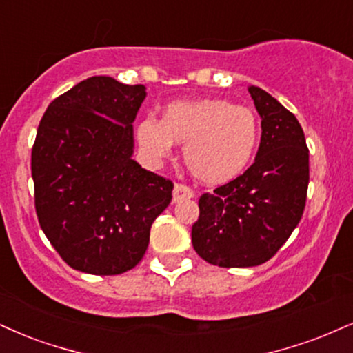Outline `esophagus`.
<instances>
[{"instance_id": "esophagus-1", "label": "esophagus", "mask_w": 353, "mask_h": 353, "mask_svg": "<svg viewBox=\"0 0 353 353\" xmlns=\"http://www.w3.org/2000/svg\"><path fill=\"white\" fill-rule=\"evenodd\" d=\"M194 196L193 188H190L188 185L183 183H176L175 188H173V203H180L183 199H190Z\"/></svg>"}]
</instances>
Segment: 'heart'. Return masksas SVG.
Wrapping results in <instances>:
<instances>
[{"mask_svg": "<svg viewBox=\"0 0 353 353\" xmlns=\"http://www.w3.org/2000/svg\"><path fill=\"white\" fill-rule=\"evenodd\" d=\"M136 137L142 150L157 160L172 154L175 143H185L190 172L204 183L221 185L237 178L250 163L260 123L254 110L225 98L178 99L163 108L160 121L143 117Z\"/></svg>", "mask_w": 353, "mask_h": 353, "instance_id": "1", "label": "heart"}]
</instances>
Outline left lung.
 Instances as JSON below:
<instances>
[{
	"label": "left lung",
	"instance_id": "obj_1",
	"mask_svg": "<svg viewBox=\"0 0 353 353\" xmlns=\"http://www.w3.org/2000/svg\"><path fill=\"white\" fill-rule=\"evenodd\" d=\"M249 93L262 117L255 162L199 198L191 229L196 254L224 268L272 259L301 221L310 183V149L296 117L259 86Z\"/></svg>",
	"mask_w": 353,
	"mask_h": 353
}]
</instances>
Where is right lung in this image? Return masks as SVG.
Instances as JSON below:
<instances>
[{
    "instance_id": "add662e5",
    "label": "right lung",
    "mask_w": 353,
    "mask_h": 353,
    "mask_svg": "<svg viewBox=\"0 0 353 353\" xmlns=\"http://www.w3.org/2000/svg\"><path fill=\"white\" fill-rule=\"evenodd\" d=\"M143 85L91 77L49 104L30 154L41 229L63 262L119 275L141 262L173 183L132 160Z\"/></svg>"
}]
</instances>
